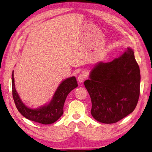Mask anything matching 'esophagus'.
<instances>
[{
  "label": "esophagus",
  "instance_id": "esophagus-1",
  "mask_svg": "<svg viewBox=\"0 0 152 152\" xmlns=\"http://www.w3.org/2000/svg\"><path fill=\"white\" fill-rule=\"evenodd\" d=\"M86 78V75L84 73H81L79 75L78 78H77V80H78V83H83L84 81V79Z\"/></svg>",
  "mask_w": 152,
  "mask_h": 152
}]
</instances>
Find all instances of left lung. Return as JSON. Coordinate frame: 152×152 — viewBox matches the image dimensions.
Segmentation results:
<instances>
[{
	"instance_id": "obj_1",
	"label": "left lung",
	"mask_w": 152,
	"mask_h": 152,
	"mask_svg": "<svg viewBox=\"0 0 152 152\" xmlns=\"http://www.w3.org/2000/svg\"><path fill=\"white\" fill-rule=\"evenodd\" d=\"M140 73L133 50L108 63L95 64L84 84L91 102V115L99 122L115 123L131 113L140 94Z\"/></svg>"
}]
</instances>
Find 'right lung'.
<instances>
[{
	"label": "right lung",
	"instance_id": "add662e5",
	"mask_svg": "<svg viewBox=\"0 0 152 152\" xmlns=\"http://www.w3.org/2000/svg\"><path fill=\"white\" fill-rule=\"evenodd\" d=\"M13 71L12 76L13 98L19 112L29 120L43 124H52L57 121L63 113V106L68 94L77 87L75 76L63 80L57 87L50 102L36 109L29 108L21 101L16 91Z\"/></svg>",
	"mask_w": 152,
	"mask_h": 152
}]
</instances>
